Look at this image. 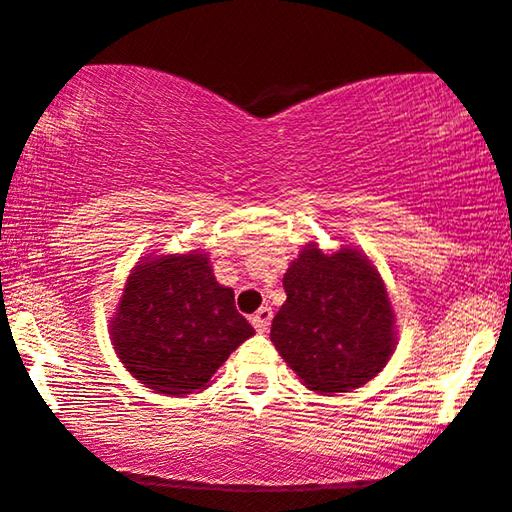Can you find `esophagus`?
I'll return each mask as SVG.
<instances>
[{
  "instance_id": "obj_1",
  "label": "esophagus",
  "mask_w": 512,
  "mask_h": 512,
  "mask_svg": "<svg viewBox=\"0 0 512 512\" xmlns=\"http://www.w3.org/2000/svg\"><path fill=\"white\" fill-rule=\"evenodd\" d=\"M270 321H272V310L270 307H261L254 317H251V324H254V328L258 333H268L270 328Z\"/></svg>"
}]
</instances>
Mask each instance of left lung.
<instances>
[{
  "label": "left lung",
  "instance_id": "8db88e82",
  "mask_svg": "<svg viewBox=\"0 0 512 512\" xmlns=\"http://www.w3.org/2000/svg\"><path fill=\"white\" fill-rule=\"evenodd\" d=\"M286 300L270 340L310 391L359 389L396 349V314L384 279L361 249L307 242L284 272Z\"/></svg>",
  "mask_w": 512,
  "mask_h": 512
}]
</instances>
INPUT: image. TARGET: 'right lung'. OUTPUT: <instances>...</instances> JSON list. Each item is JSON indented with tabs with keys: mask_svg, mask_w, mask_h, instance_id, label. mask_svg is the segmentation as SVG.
I'll return each instance as SVG.
<instances>
[{
	"mask_svg": "<svg viewBox=\"0 0 512 512\" xmlns=\"http://www.w3.org/2000/svg\"><path fill=\"white\" fill-rule=\"evenodd\" d=\"M251 335L233 289L216 282L209 254L200 249L137 261L109 321L111 345L128 373L165 396L207 389Z\"/></svg>",
	"mask_w": 512,
	"mask_h": 512,
	"instance_id": "add662e5",
	"label": "right lung"
}]
</instances>
